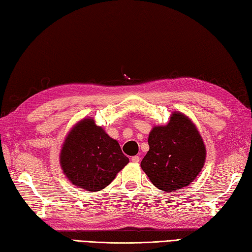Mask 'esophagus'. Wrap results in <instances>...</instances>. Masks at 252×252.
<instances>
[{
	"mask_svg": "<svg viewBox=\"0 0 252 252\" xmlns=\"http://www.w3.org/2000/svg\"><path fill=\"white\" fill-rule=\"evenodd\" d=\"M140 160H141L140 156H133V157L131 158V161H132V162H135V163L140 162Z\"/></svg>",
	"mask_w": 252,
	"mask_h": 252,
	"instance_id": "obj_1",
	"label": "esophagus"
}]
</instances>
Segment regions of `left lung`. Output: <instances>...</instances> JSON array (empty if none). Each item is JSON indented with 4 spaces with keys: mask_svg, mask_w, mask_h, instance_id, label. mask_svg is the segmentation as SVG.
<instances>
[{
    "mask_svg": "<svg viewBox=\"0 0 252 252\" xmlns=\"http://www.w3.org/2000/svg\"><path fill=\"white\" fill-rule=\"evenodd\" d=\"M149 151L141 167L162 191L189 186L205 164L206 147L189 117L173 112L167 126H154L148 136Z\"/></svg>",
    "mask_w": 252,
    "mask_h": 252,
    "instance_id": "1",
    "label": "left lung"
}]
</instances>
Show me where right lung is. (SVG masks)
Listing matches in <instances>:
<instances>
[{
  "instance_id": "1",
  "label": "right lung",
  "mask_w": 252,
  "mask_h": 252,
  "mask_svg": "<svg viewBox=\"0 0 252 252\" xmlns=\"http://www.w3.org/2000/svg\"><path fill=\"white\" fill-rule=\"evenodd\" d=\"M60 159L68 180L89 191L105 189L129 163L119 143L92 118H84L68 133Z\"/></svg>"
}]
</instances>
